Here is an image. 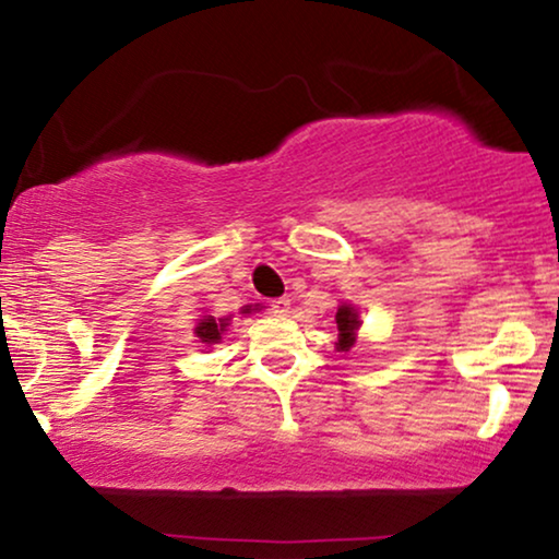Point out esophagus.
I'll return each mask as SVG.
<instances>
[{"instance_id":"esophagus-1","label":"esophagus","mask_w":559,"mask_h":559,"mask_svg":"<svg viewBox=\"0 0 559 559\" xmlns=\"http://www.w3.org/2000/svg\"><path fill=\"white\" fill-rule=\"evenodd\" d=\"M289 305H293V300H289V297H277V300H272L270 308H272L274 316H287Z\"/></svg>"}]
</instances>
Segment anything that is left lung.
I'll return each instance as SVG.
<instances>
[{"mask_svg":"<svg viewBox=\"0 0 559 559\" xmlns=\"http://www.w3.org/2000/svg\"><path fill=\"white\" fill-rule=\"evenodd\" d=\"M335 323H338V343H335V348L348 350L356 343V331L358 325H361L356 308H350V305H341L338 312H335Z\"/></svg>","mask_w":559,"mask_h":559,"instance_id":"8db88e82","label":"left lung"}]
</instances>
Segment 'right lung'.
<instances>
[{
	"label": "right lung",
	"mask_w": 559,
	"mask_h": 559,
	"mask_svg": "<svg viewBox=\"0 0 559 559\" xmlns=\"http://www.w3.org/2000/svg\"><path fill=\"white\" fill-rule=\"evenodd\" d=\"M251 310H259V305H254V308H251V305H247V308H243V312H251ZM226 325H228V318L216 320V318L205 316L201 323L195 325V338L201 341V343H205V346H213V343L221 341V335H224Z\"/></svg>",
	"instance_id": "right-lung-1"
}]
</instances>
